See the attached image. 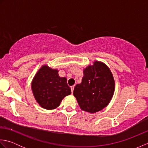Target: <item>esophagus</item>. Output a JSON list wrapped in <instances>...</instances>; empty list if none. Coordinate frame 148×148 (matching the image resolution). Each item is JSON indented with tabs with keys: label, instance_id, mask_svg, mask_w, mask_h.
<instances>
[{
	"label": "esophagus",
	"instance_id": "1",
	"mask_svg": "<svg viewBox=\"0 0 148 148\" xmlns=\"http://www.w3.org/2000/svg\"><path fill=\"white\" fill-rule=\"evenodd\" d=\"M71 92L72 93H73V91H74V86H71Z\"/></svg>",
	"mask_w": 148,
	"mask_h": 148
}]
</instances>
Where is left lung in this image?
<instances>
[{"mask_svg":"<svg viewBox=\"0 0 148 148\" xmlns=\"http://www.w3.org/2000/svg\"><path fill=\"white\" fill-rule=\"evenodd\" d=\"M82 82L74 87V96L83 111L93 113L109 104L114 92V80L109 67L96 61L83 71Z\"/></svg>","mask_w":148,"mask_h":148,"instance_id":"8db88e82","label":"left lung"}]
</instances>
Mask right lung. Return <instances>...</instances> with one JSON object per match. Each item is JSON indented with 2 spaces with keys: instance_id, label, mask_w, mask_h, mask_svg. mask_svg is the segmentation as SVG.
<instances>
[{
  "instance_id": "obj_1",
  "label": "right lung",
  "mask_w": 148,
  "mask_h": 148,
  "mask_svg": "<svg viewBox=\"0 0 148 148\" xmlns=\"http://www.w3.org/2000/svg\"><path fill=\"white\" fill-rule=\"evenodd\" d=\"M58 71L43 65L32 83L33 94L39 104L46 109H53L60 104L62 99L71 93L67 79L58 76Z\"/></svg>"
}]
</instances>
